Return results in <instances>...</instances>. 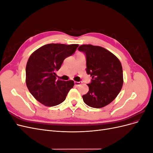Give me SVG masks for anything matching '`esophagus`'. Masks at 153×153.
I'll return each mask as SVG.
<instances>
[{
	"instance_id": "34e87169",
	"label": "esophagus",
	"mask_w": 153,
	"mask_h": 153,
	"mask_svg": "<svg viewBox=\"0 0 153 153\" xmlns=\"http://www.w3.org/2000/svg\"><path fill=\"white\" fill-rule=\"evenodd\" d=\"M82 82H75V85L76 86H79L80 84H82Z\"/></svg>"
}]
</instances>
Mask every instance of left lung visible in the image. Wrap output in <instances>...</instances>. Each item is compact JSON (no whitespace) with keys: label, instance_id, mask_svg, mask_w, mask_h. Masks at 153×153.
Returning <instances> with one entry per match:
<instances>
[{"label":"left lung","instance_id":"1","mask_svg":"<svg viewBox=\"0 0 153 153\" xmlns=\"http://www.w3.org/2000/svg\"><path fill=\"white\" fill-rule=\"evenodd\" d=\"M78 50L86 57V71L92 80L87 84L89 91L82 96L84 103L92 108H100L116 98L123 84V68L116 56L105 48L83 45Z\"/></svg>","mask_w":153,"mask_h":153}]
</instances>
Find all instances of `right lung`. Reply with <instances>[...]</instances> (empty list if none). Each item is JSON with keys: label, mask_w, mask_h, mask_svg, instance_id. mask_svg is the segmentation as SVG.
<instances>
[{"label": "right lung", "mask_w": 153, "mask_h": 153, "mask_svg": "<svg viewBox=\"0 0 153 153\" xmlns=\"http://www.w3.org/2000/svg\"><path fill=\"white\" fill-rule=\"evenodd\" d=\"M78 45L51 43L36 50L26 66V84L36 100L47 106L62 103L74 85L73 80H56V71L66 57L71 56Z\"/></svg>", "instance_id": "add662e5"}]
</instances>
